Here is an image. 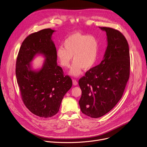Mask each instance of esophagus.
Wrapping results in <instances>:
<instances>
[{
    "label": "esophagus",
    "instance_id": "obj_1",
    "mask_svg": "<svg viewBox=\"0 0 147 147\" xmlns=\"http://www.w3.org/2000/svg\"><path fill=\"white\" fill-rule=\"evenodd\" d=\"M73 84L74 85H77L78 84V82L76 81V80H73Z\"/></svg>",
    "mask_w": 147,
    "mask_h": 147
}]
</instances>
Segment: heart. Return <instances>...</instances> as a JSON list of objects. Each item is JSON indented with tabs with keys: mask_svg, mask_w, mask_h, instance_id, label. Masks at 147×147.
Returning a JSON list of instances; mask_svg holds the SVG:
<instances>
[{
	"mask_svg": "<svg viewBox=\"0 0 147 147\" xmlns=\"http://www.w3.org/2000/svg\"><path fill=\"white\" fill-rule=\"evenodd\" d=\"M63 47L57 48L56 55L60 65L64 68L69 67L73 56L69 74L78 77L82 70H89L95 66L99 58V44L92 35L80 32L70 34L63 42Z\"/></svg>",
	"mask_w": 147,
	"mask_h": 147,
	"instance_id": "b5f03b06",
	"label": "heart"
}]
</instances>
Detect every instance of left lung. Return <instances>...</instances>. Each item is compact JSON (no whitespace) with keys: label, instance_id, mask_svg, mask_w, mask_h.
<instances>
[{"label":"left lung","instance_id":"obj_1","mask_svg":"<svg viewBox=\"0 0 147 147\" xmlns=\"http://www.w3.org/2000/svg\"><path fill=\"white\" fill-rule=\"evenodd\" d=\"M99 28L107 34V47L103 59L78 81L82 90L79 100L81 110L93 118L103 116L115 106L130 75L129 48L126 38L116 29Z\"/></svg>","mask_w":147,"mask_h":147}]
</instances>
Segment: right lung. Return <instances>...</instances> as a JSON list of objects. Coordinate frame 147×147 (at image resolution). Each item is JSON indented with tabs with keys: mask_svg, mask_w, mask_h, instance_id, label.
Instances as JSON below:
<instances>
[{
	"mask_svg": "<svg viewBox=\"0 0 147 147\" xmlns=\"http://www.w3.org/2000/svg\"><path fill=\"white\" fill-rule=\"evenodd\" d=\"M55 30L44 29L29 35L22 42L16 62V74L22 100L27 109L41 118L58 113L72 80L57 65V49L52 40ZM45 58L42 67L34 70L31 62L37 55Z\"/></svg>",
	"mask_w": 147,
	"mask_h": 147,
	"instance_id": "add662e5",
	"label": "right lung"
}]
</instances>
